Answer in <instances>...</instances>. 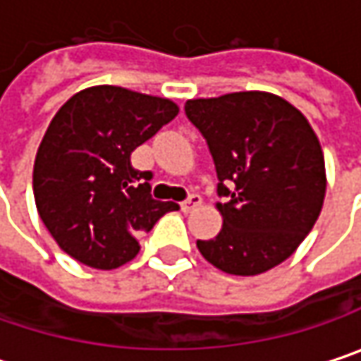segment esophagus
Listing matches in <instances>:
<instances>
[{
	"label": "esophagus",
	"instance_id": "esophagus-1",
	"mask_svg": "<svg viewBox=\"0 0 361 361\" xmlns=\"http://www.w3.org/2000/svg\"><path fill=\"white\" fill-rule=\"evenodd\" d=\"M200 204H202V198H200L198 194H190V196L181 202V211H183V213H192V211H196Z\"/></svg>",
	"mask_w": 361,
	"mask_h": 361
}]
</instances>
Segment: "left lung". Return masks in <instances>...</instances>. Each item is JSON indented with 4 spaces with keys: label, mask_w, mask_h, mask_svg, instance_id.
I'll return each instance as SVG.
<instances>
[{
    "label": "left lung",
    "mask_w": 361,
    "mask_h": 361,
    "mask_svg": "<svg viewBox=\"0 0 361 361\" xmlns=\"http://www.w3.org/2000/svg\"><path fill=\"white\" fill-rule=\"evenodd\" d=\"M188 119L200 130L216 169L223 227L198 240L223 273L252 277L287 260L322 211L324 154L308 119L262 90L190 99Z\"/></svg>",
    "instance_id": "8db88e82"
}]
</instances>
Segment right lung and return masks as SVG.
Masks as SVG:
<instances>
[{"label": "right lung", "instance_id": "obj_1", "mask_svg": "<svg viewBox=\"0 0 361 361\" xmlns=\"http://www.w3.org/2000/svg\"><path fill=\"white\" fill-rule=\"evenodd\" d=\"M180 107L121 86H90L51 119L35 159L32 190L41 221L66 254L90 269L130 262L138 238L176 202L150 196V171L132 152L169 123Z\"/></svg>", "mask_w": 361, "mask_h": 361}]
</instances>
